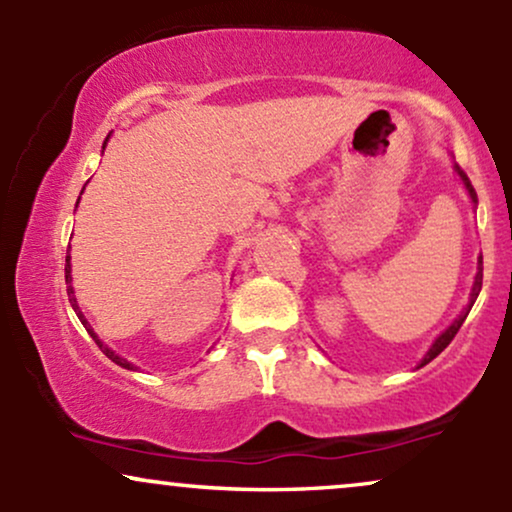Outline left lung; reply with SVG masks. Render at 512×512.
I'll return each mask as SVG.
<instances>
[{"mask_svg": "<svg viewBox=\"0 0 512 512\" xmlns=\"http://www.w3.org/2000/svg\"><path fill=\"white\" fill-rule=\"evenodd\" d=\"M457 168V173H460V178H462V182H464V187H467V192H469V197H472V202L477 204V192H474V187H472V182H469V178H467V173H464V170L460 168V166H455ZM481 279H484V267H481V257H479V272H477V279H474V289H472V301H469V308L464 310V313L457 317L455 322H452V325L448 327V330H445L443 334H440V337L436 339V344L431 346V351H428V354L424 356V361H421V366H426V363H431L433 358H436L440 351L445 349V346H448L452 339H455V334L460 332V327H462V322H464V317H467V313L469 310H472V305H474V301H477V296H479V291H481Z\"/></svg>", "mask_w": 512, "mask_h": 512, "instance_id": "obj_1", "label": "left lung"}]
</instances>
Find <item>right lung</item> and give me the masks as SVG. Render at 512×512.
Returning a JSON list of instances; mask_svg holds the SVG:
<instances>
[{"mask_svg": "<svg viewBox=\"0 0 512 512\" xmlns=\"http://www.w3.org/2000/svg\"><path fill=\"white\" fill-rule=\"evenodd\" d=\"M105 142H108V139H105ZM103 149H105V146H103ZM76 204H79V202H76ZM69 260H72V257H69V252H67V264H64V279H67V293H69V303H72L74 313H76V315H79V320H81V322H84V327H86V330H88V334H91V337H93V339H96V344H98V346H101V351H103V354H105V356H108V358H110V361H113V363H117V366H122V368H132V363H127V361H125V358H120V356H117V354H115V351H110V349H108V346H105V344L101 342V339H98V337H96V332H93V330H91V327H88V322L84 320V315H81L79 305H76V298H74V289H72V264H69Z\"/></svg>", "mask_w": 512, "mask_h": 512, "instance_id": "obj_1", "label": "right lung"}]
</instances>
